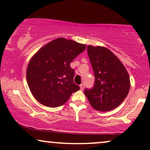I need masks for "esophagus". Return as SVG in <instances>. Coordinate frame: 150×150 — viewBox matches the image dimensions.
Wrapping results in <instances>:
<instances>
[{
  "label": "esophagus",
  "mask_w": 150,
  "mask_h": 150,
  "mask_svg": "<svg viewBox=\"0 0 150 150\" xmlns=\"http://www.w3.org/2000/svg\"><path fill=\"white\" fill-rule=\"evenodd\" d=\"M80 87L81 90H83L84 88H85V85H84V84H81V85H80Z\"/></svg>",
  "instance_id": "1"
}]
</instances>
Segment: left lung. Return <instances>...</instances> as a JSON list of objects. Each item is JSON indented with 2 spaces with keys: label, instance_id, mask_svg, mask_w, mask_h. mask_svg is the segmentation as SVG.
Instances as JSON below:
<instances>
[{
  "label": "left lung",
  "instance_id": "left-lung-1",
  "mask_svg": "<svg viewBox=\"0 0 150 150\" xmlns=\"http://www.w3.org/2000/svg\"><path fill=\"white\" fill-rule=\"evenodd\" d=\"M87 53L95 77L94 87L85 89L91 106L101 111L116 108L128 95L130 77L125 66L109 49L87 46Z\"/></svg>",
  "mask_w": 150,
  "mask_h": 150
}]
</instances>
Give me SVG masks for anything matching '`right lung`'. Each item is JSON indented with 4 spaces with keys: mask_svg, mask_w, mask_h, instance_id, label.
Segmentation results:
<instances>
[{
    "mask_svg": "<svg viewBox=\"0 0 150 150\" xmlns=\"http://www.w3.org/2000/svg\"><path fill=\"white\" fill-rule=\"evenodd\" d=\"M86 49L85 44L58 38L41 48L31 58L27 81L32 95L49 107L62 106L80 89L74 83L70 63Z\"/></svg>",
    "mask_w": 150,
    "mask_h": 150,
    "instance_id": "right-lung-1",
    "label": "right lung"
}]
</instances>
